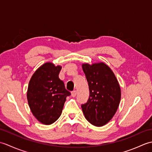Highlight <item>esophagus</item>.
<instances>
[{
    "label": "esophagus",
    "mask_w": 152,
    "mask_h": 152,
    "mask_svg": "<svg viewBox=\"0 0 152 152\" xmlns=\"http://www.w3.org/2000/svg\"><path fill=\"white\" fill-rule=\"evenodd\" d=\"M77 94V92L76 90H74V91H72V92H71V95H72V96H73V97H74V96H76Z\"/></svg>",
    "instance_id": "1"
}]
</instances>
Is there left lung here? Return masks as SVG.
<instances>
[{
	"label": "left lung",
	"mask_w": 152,
	"mask_h": 152,
	"mask_svg": "<svg viewBox=\"0 0 152 152\" xmlns=\"http://www.w3.org/2000/svg\"><path fill=\"white\" fill-rule=\"evenodd\" d=\"M89 89V96L82 108L86 119L97 127L106 125L115 114L121 100L116 77L104 63L82 64Z\"/></svg>",
	"instance_id": "left-lung-1"
}]
</instances>
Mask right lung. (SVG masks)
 Here are the masks:
<instances>
[{
  "instance_id": "add662e5",
  "label": "right lung",
  "mask_w": 152,
  "mask_h": 152,
  "mask_svg": "<svg viewBox=\"0 0 152 152\" xmlns=\"http://www.w3.org/2000/svg\"><path fill=\"white\" fill-rule=\"evenodd\" d=\"M61 66L46 63L35 71L28 83L27 100L34 116L44 125H50L60 117L66 96L64 82L59 78Z\"/></svg>"
}]
</instances>
